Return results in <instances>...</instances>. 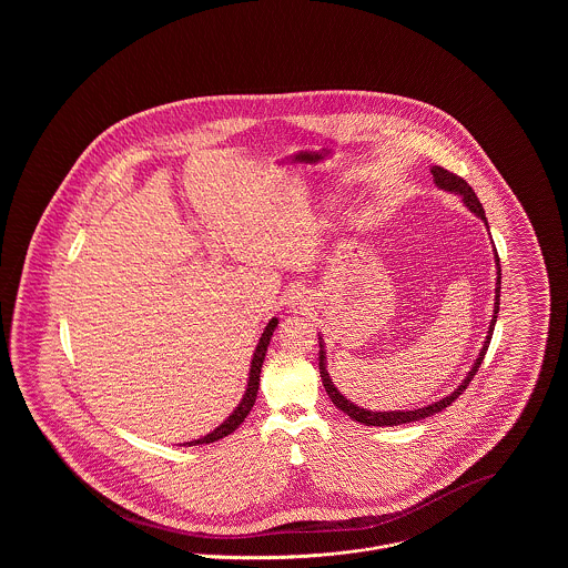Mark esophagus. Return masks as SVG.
I'll use <instances>...</instances> for the list:
<instances>
[{
    "mask_svg": "<svg viewBox=\"0 0 568 568\" xmlns=\"http://www.w3.org/2000/svg\"><path fill=\"white\" fill-rule=\"evenodd\" d=\"M287 304H290V308H294V311H304L306 308V297L302 296L300 292H292L290 297H287Z\"/></svg>",
    "mask_w": 568,
    "mask_h": 568,
    "instance_id": "obj_1",
    "label": "esophagus"
}]
</instances>
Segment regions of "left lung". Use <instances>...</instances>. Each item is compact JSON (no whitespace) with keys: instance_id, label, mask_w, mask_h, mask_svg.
I'll use <instances>...</instances> for the list:
<instances>
[{"instance_id":"left-lung-1","label":"left lung","mask_w":568,"mask_h":568,"mask_svg":"<svg viewBox=\"0 0 568 568\" xmlns=\"http://www.w3.org/2000/svg\"><path fill=\"white\" fill-rule=\"evenodd\" d=\"M430 172H433L434 185H436L438 190L449 191V193L459 195L462 202H464V206H466L473 215L479 216V219L486 223L487 232H489L486 211H484V206H481V202H479V197H477V193L473 191V187H470L462 176L449 172V170H445V168H440V165H433ZM491 248H494V262H496L494 315H491V322H489V327H487L484 347H481V352L477 355L475 364L470 366L468 375L464 377V381L459 383L458 387H456L449 396L436 400L433 405L413 408V410H368V408H362V406L352 403L347 396H343V394L338 392V387H334V381L327 375L324 338H322V334H320V375H322V381H324L325 392H327L329 400L334 403L336 408H341L345 415H349L353 422H359V424H364V426H378V428H383V426H400V424H410V422L426 419V417H430L434 413L447 408L454 400H458L459 394L468 387V383L477 375V371H479V366H481V362H484V357H486L487 347H489V341H491V334H494V325H496V320H498V311H500V260H498V253H496V246H494V244H491Z\"/></svg>"}]
</instances>
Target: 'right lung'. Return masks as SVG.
Wrapping results in <instances>:
<instances>
[{"label":"right lung","instance_id":"obj_1","mask_svg":"<svg viewBox=\"0 0 568 568\" xmlns=\"http://www.w3.org/2000/svg\"><path fill=\"white\" fill-rule=\"evenodd\" d=\"M276 325H278V320H276V317H272L268 325L264 327V334L260 336V343H257V347H255V352H253V357H251V368H248V378H246V389H244L243 400H241L239 406L230 413V417H227L223 424H219V426H216L213 433H209L206 436H200V438L190 440V443H183V445L193 447V445H209V443H215L219 438H223V436L234 433V430L243 424L244 417L248 415V410H251L253 405H255L257 389H260V373H262V364H264V359H266V352H268V345H271L272 334H274Z\"/></svg>","mask_w":568,"mask_h":568}]
</instances>
